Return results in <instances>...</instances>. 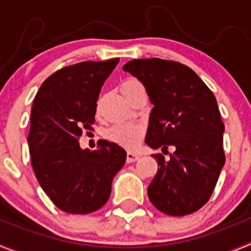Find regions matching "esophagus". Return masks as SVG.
Masks as SVG:
<instances>
[{"mask_svg":"<svg viewBox=\"0 0 251 251\" xmlns=\"http://www.w3.org/2000/svg\"><path fill=\"white\" fill-rule=\"evenodd\" d=\"M139 159V156L138 154H136V153L133 152H128L127 153V162L128 163H132V162H136Z\"/></svg>","mask_w":251,"mask_h":251,"instance_id":"34e87169","label":"esophagus"}]
</instances>
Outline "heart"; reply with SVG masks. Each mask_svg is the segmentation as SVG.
Here are the masks:
<instances>
[{
    "mask_svg": "<svg viewBox=\"0 0 251 251\" xmlns=\"http://www.w3.org/2000/svg\"><path fill=\"white\" fill-rule=\"evenodd\" d=\"M136 79H128L122 85V90L128 92L129 89L139 85ZM145 133V126L139 122H117L105 132V137L113 143L127 148H133Z\"/></svg>",
    "mask_w": 251,
    "mask_h": 251,
    "instance_id": "obj_1",
    "label": "heart"
}]
</instances>
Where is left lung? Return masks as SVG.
<instances>
[{"label": "left lung", "mask_w": 251, "mask_h": 251, "mask_svg": "<svg viewBox=\"0 0 251 251\" xmlns=\"http://www.w3.org/2000/svg\"><path fill=\"white\" fill-rule=\"evenodd\" d=\"M123 70L145 85L153 104L146 143L162 152L175 150L168 161L153 156L159 168L148 186L151 202L171 216L197 211L211 197L225 165V126L215 95L192 69L176 61L137 59Z\"/></svg>", "instance_id": "obj_1"}]
</instances>
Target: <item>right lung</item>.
I'll return each mask as SVG.
<instances>
[{
  "instance_id": "obj_1",
  "label": "right lung",
  "mask_w": 251,
  "mask_h": 251,
  "mask_svg": "<svg viewBox=\"0 0 251 251\" xmlns=\"http://www.w3.org/2000/svg\"><path fill=\"white\" fill-rule=\"evenodd\" d=\"M119 59L60 69L40 86L31 109L27 143L40 186L61 211L89 214L108 201L127 153L104 141L81 150L79 137L95 122L97 100Z\"/></svg>"
}]
</instances>
